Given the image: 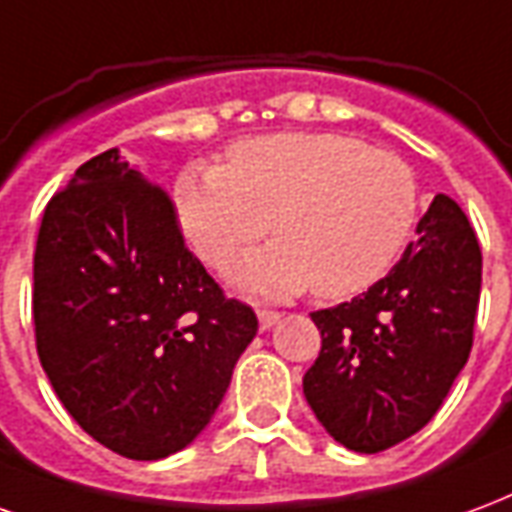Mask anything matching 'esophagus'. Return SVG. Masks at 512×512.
<instances>
[{
    "label": "esophagus",
    "mask_w": 512,
    "mask_h": 512,
    "mask_svg": "<svg viewBox=\"0 0 512 512\" xmlns=\"http://www.w3.org/2000/svg\"><path fill=\"white\" fill-rule=\"evenodd\" d=\"M256 316H259L261 330H272L275 324L281 322V313H275V311H256Z\"/></svg>",
    "instance_id": "1"
}]
</instances>
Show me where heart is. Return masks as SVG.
I'll list each match as a JSON object with an SVG mask.
<instances>
[{"label": "heart", "instance_id": "1", "mask_svg": "<svg viewBox=\"0 0 512 512\" xmlns=\"http://www.w3.org/2000/svg\"><path fill=\"white\" fill-rule=\"evenodd\" d=\"M420 207L412 166L338 133H272L237 141L229 166L196 163L174 182L182 237L226 270L267 229L278 237L234 272L242 292L352 297L404 251Z\"/></svg>", "mask_w": 512, "mask_h": 512}]
</instances>
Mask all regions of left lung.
I'll list each match as a JSON object with an SVG mask.
<instances>
[{
  "label": "left lung",
  "mask_w": 512,
  "mask_h": 512,
  "mask_svg": "<svg viewBox=\"0 0 512 512\" xmlns=\"http://www.w3.org/2000/svg\"><path fill=\"white\" fill-rule=\"evenodd\" d=\"M480 281L475 229L436 193L417 240L382 281L311 313L322 352L302 393L335 442L379 453L428 425L472 352Z\"/></svg>",
  "instance_id": "1"
}]
</instances>
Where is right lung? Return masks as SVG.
<instances>
[{"instance_id":"1","label":"right lung","mask_w":512,"mask_h":512,"mask_svg":"<svg viewBox=\"0 0 512 512\" xmlns=\"http://www.w3.org/2000/svg\"><path fill=\"white\" fill-rule=\"evenodd\" d=\"M32 313L62 406L133 461L177 453L210 425L259 330L185 248L169 196L117 147L48 201Z\"/></svg>"}]
</instances>
